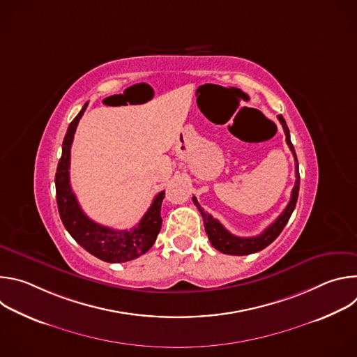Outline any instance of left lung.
<instances>
[{
    "label": "left lung",
    "mask_w": 357,
    "mask_h": 357,
    "mask_svg": "<svg viewBox=\"0 0 357 357\" xmlns=\"http://www.w3.org/2000/svg\"><path fill=\"white\" fill-rule=\"evenodd\" d=\"M278 120H280V123L284 128V132H285V137H287V144H288L289 149L292 151V155H294V160H295V178L296 179H295V185H294L292 192H291V200L288 202L287 208L275 219L274 223H271L259 236L237 237V236L231 234L229 230H226L218 219H215L212 215H209V213L203 211L195 196L192 197L195 206L197 208V211L200 212V215L203 218V223H205V230H206V234H208L212 245L223 254H230V256H247V254L257 252V251L266 248L267 245H270L280 236V233L282 231V229L288 223V220H289V218H291V215L295 209L296 200H298V193H299V167H298V160H296L294 145H292L291 138H289L288 126H287V123H285V120L281 114L278 116Z\"/></svg>",
    "instance_id": "left-lung-1"
}]
</instances>
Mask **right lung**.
<instances>
[{
	"label": "right lung",
	"mask_w": 357,
	"mask_h": 357,
	"mask_svg": "<svg viewBox=\"0 0 357 357\" xmlns=\"http://www.w3.org/2000/svg\"><path fill=\"white\" fill-rule=\"evenodd\" d=\"M87 103L80 113L69 124L62 144V157L58 164L55 185L58 211L63 226L69 234L94 257L107 263H126L145 254L155 243L161 230V205L165 192H160L152 205L142 216L139 223L130 230H114L101 226L89 219L82 211L79 202L70 188L69 168H70V146L76 132L79 120L82 119Z\"/></svg>",
	"instance_id": "right-lung-1"
}]
</instances>
